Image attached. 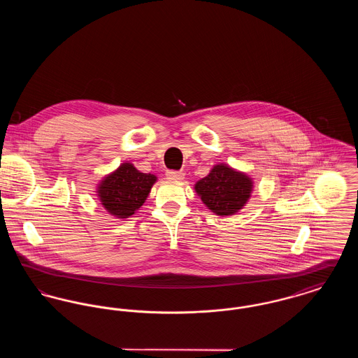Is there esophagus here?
Returning a JSON list of instances; mask_svg holds the SVG:
<instances>
[{
    "label": "esophagus",
    "instance_id": "obj_1",
    "mask_svg": "<svg viewBox=\"0 0 358 358\" xmlns=\"http://www.w3.org/2000/svg\"><path fill=\"white\" fill-rule=\"evenodd\" d=\"M166 177L171 180V181H181V180H184V173H181V171H166Z\"/></svg>",
    "mask_w": 358,
    "mask_h": 358
}]
</instances>
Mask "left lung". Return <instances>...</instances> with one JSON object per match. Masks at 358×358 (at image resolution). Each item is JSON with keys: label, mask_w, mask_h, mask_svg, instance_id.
Instances as JSON below:
<instances>
[{"label": "left lung", "mask_w": 358, "mask_h": 358, "mask_svg": "<svg viewBox=\"0 0 358 358\" xmlns=\"http://www.w3.org/2000/svg\"><path fill=\"white\" fill-rule=\"evenodd\" d=\"M194 190L209 210L225 217L236 215L248 203L254 181L243 171L227 164H217L194 184Z\"/></svg>", "instance_id": "8db88e82"}]
</instances>
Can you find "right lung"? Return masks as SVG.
Listing matches in <instances>:
<instances>
[{
    "instance_id": "1",
    "label": "right lung",
    "mask_w": 358,
    "mask_h": 358,
    "mask_svg": "<svg viewBox=\"0 0 358 358\" xmlns=\"http://www.w3.org/2000/svg\"><path fill=\"white\" fill-rule=\"evenodd\" d=\"M157 177L142 173L130 162L103 177L96 187V196L103 208L117 219H127L146 201Z\"/></svg>"
}]
</instances>
